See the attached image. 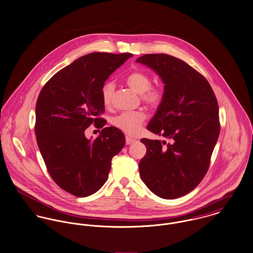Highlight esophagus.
I'll return each mask as SVG.
<instances>
[{"label": "esophagus", "instance_id": "1", "mask_svg": "<svg viewBox=\"0 0 253 253\" xmlns=\"http://www.w3.org/2000/svg\"><path fill=\"white\" fill-rule=\"evenodd\" d=\"M136 140L135 139H133V138L129 137V136H126V145H130V144H132V143H134Z\"/></svg>", "mask_w": 253, "mask_h": 253}]
</instances>
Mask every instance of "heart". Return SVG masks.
I'll use <instances>...</instances> for the list:
<instances>
[{"mask_svg":"<svg viewBox=\"0 0 253 253\" xmlns=\"http://www.w3.org/2000/svg\"><path fill=\"white\" fill-rule=\"evenodd\" d=\"M126 83L134 92L141 94L142 101L151 108L160 106L163 99V91L159 87H151L152 78L142 70H134L126 77ZM115 85L112 82H107L102 87L101 96L103 104L108 107L111 105ZM146 120V115L142 111L123 112L116 116L112 120L113 125L122 131L133 135L140 130Z\"/></svg>","mask_w":253,"mask_h":253,"instance_id":"obj_1","label":"heart"}]
</instances>
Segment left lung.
<instances>
[{"label": "left lung", "mask_w": 253, "mask_h": 253, "mask_svg": "<svg viewBox=\"0 0 253 253\" xmlns=\"http://www.w3.org/2000/svg\"><path fill=\"white\" fill-rule=\"evenodd\" d=\"M136 63L153 69L164 84L163 99L147 128L169 140L141 139L147 147L139 173L163 199L194 189L207 173L219 135L218 104L207 79L184 61L167 54H146Z\"/></svg>", "instance_id": "obj_1"}]
</instances>
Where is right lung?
<instances>
[{"mask_svg":"<svg viewBox=\"0 0 253 253\" xmlns=\"http://www.w3.org/2000/svg\"><path fill=\"white\" fill-rule=\"evenodd\" d=\"M132 54L94 52L54 74L40 92L35 133L46 168L62 189L77 197L95 193L105 184L112 158L126 137L106 121L101 91L105 81ZM92 123L102 128L94 139L84 136Z\"/></svg>","mask_w":253,"mask_h":253,"instance_id":"1","label":"right lung"}]
</instances>
